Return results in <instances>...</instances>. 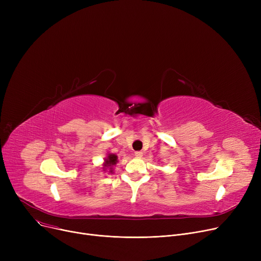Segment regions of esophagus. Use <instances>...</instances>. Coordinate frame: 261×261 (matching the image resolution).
<instances>
[{"label":"esophagus","mask_w":261,"mask_h":261,"mask_svg":"<svg viewBox=\"0 0 261 261\" xmlns=\"http://www.w3.org/2000/svg\"><path fill=\"white\" fill-rule=\"evenodd\" d=\"M135 156L136 158H142L143 156V152L142 151H135Z\"/></svg>","instance_id":"34e87169"}]
</instances>
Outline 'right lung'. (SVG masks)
Here are the masks:
<instances>
[{"label":"right lung","instance_id":"right-lung-1","mask_svg":"<svg viewBox=\"0 0 261 261\" xmlns=\"http://www.w3.org/2000/svg\"><path fill=\"white\" fill-rule=\"evenodd\" d=\"M117 163V155L110 153L108 154V156L105 160V164H103V169L107 170L109 168V172L112 173L113 172V166Z\"/></svg>","mask_w":261,"mask_h":261}]
</instances>
